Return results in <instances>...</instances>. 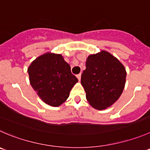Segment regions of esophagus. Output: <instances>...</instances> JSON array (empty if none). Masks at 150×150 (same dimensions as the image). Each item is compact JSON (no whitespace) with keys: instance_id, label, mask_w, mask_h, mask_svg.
Segmentation results:
<instances>
[{"instance_id":"obj_1","label":"esophagus","mask_w":150,"mask_h":150,"mask_svg":"<svg viewBox=\"0 0 150 150\" xmlns=\"http://www.w3.org/2000/svg\"><path fill=\"white\" fill-rule=\"evenodd\" d=\"M76 77H77V79H79V81H80V79H81V74H77V75H76Z\"/></svg>"}]
</instances>
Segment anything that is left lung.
Returning a JSON list of instances; mask_svg holds the SVG:
<instances>
[{"label": "left lung", "mask_w": 150, "mask_h": 150, "mask_svg": "<svg viewBox=\"0 0 150 150\" xmlns=\"http://www.w3.org/2000/svg\"><path fill=\"white\" fill-rule=\"evenodd\" d=\"M86 69L81 76V84L90 105L104 110L116 102L123 92L126 70L115 57L105 51L90 55Z\"/></svg>", "instance_id": "left-lung-1"}]
</instances>
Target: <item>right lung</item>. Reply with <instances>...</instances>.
Here are the masks:
<instances>
[{
    "label": "right lung",
    "instance_id": "right-lung-1",
    "mask_svg": "<svg viewBox=\"0 0 150 150\" xmlns=\"http://www.w3.org/2000/svg\"><path fill=\"white\" fill-rule=\"evenodd\" d=\"M28 73L31 87L44 102L53 107L65 102L78 82L62 55L51 53L45 54L31 62Z\"/></svg>",
    "mask_w": 150,
    "mask_h": 150
}]
</instances>
